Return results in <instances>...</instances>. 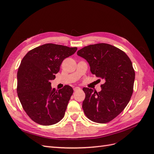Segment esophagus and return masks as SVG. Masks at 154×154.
I'll list each match as a JSON object with an SVG mask.
<instances>
[{"label":"esophagus","instance_id":"1","mask_svg":"<svg viewBox=\"0 0 154 154\" xmlns=\"http://www.w3.org/2000/svg\"><path fill=\"white\" fill-rule=\"evenodd\" d=\"M74 91H80V87H74Z\"/></svg>","mask_w":154,"mask_h":154}]
</instances>
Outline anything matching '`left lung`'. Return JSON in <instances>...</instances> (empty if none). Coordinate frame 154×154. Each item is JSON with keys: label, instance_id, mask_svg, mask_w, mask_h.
<instances>
[{"label": "left lung", "instance_id": "left-lung-1", "mask_svg": "<svg viewBox=\"0 0 154 154\" xmlns=\"http://www.w3.org/2000/svg\"><path fill=\"white\" fill-rule=\"evenodd\" d=\"M77 54L87 60L92 74L105 80L100 92L83 88V110L92 122L108 123L122 112L131 98L135 80L131 60L123 51L105 43L85 46Z\"/></svg>", "mask_w": 154, "mask_h": 154}]
</instances>
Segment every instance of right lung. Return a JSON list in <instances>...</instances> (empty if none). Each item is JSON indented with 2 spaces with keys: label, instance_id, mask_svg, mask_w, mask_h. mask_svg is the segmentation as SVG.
I'll return each mask as SVG.
<instances>
[{
  "label": "right lung",
  "instance_id": "right-lung-1",
  "mask_svg": "<svg viewBox=\"0 0 154 154\" xmlns=\"http://www.w3.org/2000/svg\"><path fill=\"white\" fill-rule=\"evenodd\" d=\"M76 50L45 44L29 51L22 60L17 72V94L23 109L35 123L52 125L63 118L73 89L65 85L56 91L51 88V81L63 60Z\"/></svg>",
  "mask_w": 154,
  "mask_h": 154
}]
</instances>
